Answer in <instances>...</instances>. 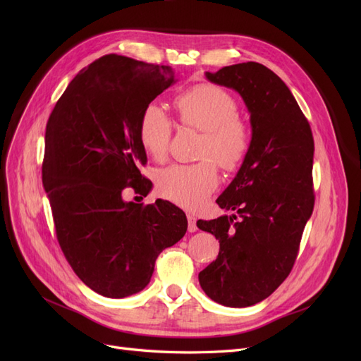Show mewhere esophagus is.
<instances>
[{"mask_svg": "<svg viewBox=\"0 0 361 361\" xmlns=\"http://www.w3.org/2000/svg\"><path fill=\"white\" fill-rule=\"evenodd\" d=\"M187 218H188V231L190 232L197 231V224H195V221H197V220H195V216L192 214H188Z\"/></svg>", "mask_w": 361, "mask_h": 361, "instance_id": "1", "label": "esophagus"}]
</instances>
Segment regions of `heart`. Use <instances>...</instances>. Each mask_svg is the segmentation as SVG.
Listing matches in <instances>:
<instances>
[{
	"label": "heart",
	"instance_id": "heart-1",
	"mask_svg": "<svg viewBox=\"0 0 361 361\" xmlns=\"http://www.w3.org/2000/svg\"><path fill=\"white\" fill-rule=\"evenodd\" d=\"M182 125L203 133L197 164H174L157 176L161 195L182 207L200 206L212 194L220 178L218 166L224 170H236L247 158L251 146L250 128L239 118V106L227 90L214 84L194 85L174 101ZM171 120L164 108L147 104L140 116L138 140L143 149L157 161L169 154L171 140Z\"/></svg>",
	"mask_w": 361,
	"mask_h": 361
}]
</instances>
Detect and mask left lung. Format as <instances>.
Wrapping results in <instances>:
<instances>
[{"instance_id":"left-lung-1","label":"left lung","mask_w":361,"mask_h":361,"mask_svg":"<svg viewBox=\"0 0 361 361\" xmlns=\"http://www.w3.org/2000/svg\"><path fill=\"white\" fill-rule=\"evenodd\" d=\"M211 82L236 90L250 111L251 146L232 183L216 199L232 215L199 220L220 251L199 274L211 300L248 307L286 280L314 206L312 129L279 76L256 61L206 72Z\"/></svg>"}]
</instances>
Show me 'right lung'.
<instances>
[{"label":"right lung","instance_id":"obj_1","mask_svg":"<svg viewBox=\"0 0 361 361\" xmlns=\"http://www.w3.org/2000/svg\"><path fill=\"white\" fill-rule=\"evenodd\" d=\"M174 82L170 66L110 54L68 85L48 118L42 180L59 244L84 285L108 298L143 290L162 250L187 232L185 212L167 200L125 202L152 182L138 140L143 108Z\"/></svg>","mask_w":361,"mask_h":361}]
</instances>
